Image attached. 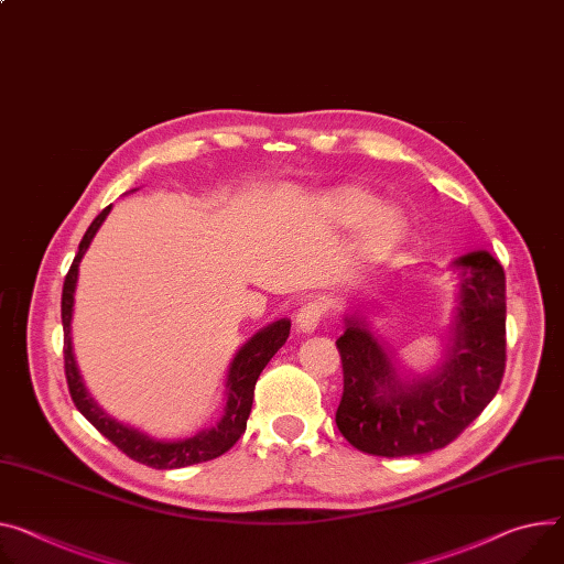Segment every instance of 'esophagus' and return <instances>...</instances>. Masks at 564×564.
Returning a JSON list of instances; mask_svg holds the SVG:
<instances>
[{
    "instance_id": "1",
    "label": "esophagus",
    "mask_w": 564,
    "mask_h": 564,
    "mask_svg": "<svg viewBox=\"0 0 564 564\" xmlns=\"http://www.w3.org/2000/svg\"><path fill=\"white\" fill-rule=\"evenodd\" d=\"M323 314H325V310H323L321 302H316V300L314 302H305V305H302L295 312V327L300 332L310 334V332H314L318 327V323L323 321Z\"/></svg>"
}]
</instances>
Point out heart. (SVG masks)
Returning a JSON list of instances; mask_svg holds the SVG:
<instances>
[{
    "instance_id": "heart-1",
    "label": "heart",
    "mask_w": 564,
    "mask_h": 564,
    "mask_svg": "<svg viewBox=\"0 0 564 564\" xmlns=\"http://www.w3.org/2000/svg\"><path fill=\"white\" fill-rule=\"evenodd\" d=\"M334 209L338 221L345 226H359L364 220L367 221L364 225L361 246L368 254L388 250L402 235L400 216L393 209L379 207V200L364 189H343L334 200Z\"/></svg>"
}]
</instances>
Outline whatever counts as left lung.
I'll list each match as a JSON object with an SVG mask.
<instances>
[{
	"mask_svg": "<svg viewBox=\"0 0 564 564\" xmlns=\"http://www.w3.org/2000/svg\"><path fill=\"white\" fill-rule=\"evenodd\" d=\"M460 310L454 350L438 372L402 383L391 357L357 318L336 338L343 395L336 426L364 454L400 458L447 447L497 395L506 370V275L497 259L471 252L456 259Z\"/></svg>",
	"mask_w": 564,
	"mask_h": 564,
	"instance_id": "left-lung-1",
	"label": "left lung"
}]
</instances>
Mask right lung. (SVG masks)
<instances>
[{"label": "right lung", "instance_id": "1", "mask_svg": "<svg viewBox=\"0 0 564 564\" xmlns=\"http://www.w3.org/2000/svg\"><path fill=\"white\" fill-rule=\"evenodd\" d=\"M110 212V205L97 216V219L90 224V228L85 230L78 252L74 257V262L65 275L63 282V300H61V316H63V332H65V343H63V355H65V377L69 386V395L76 404V409L93 422V426L104 433V436L121 449L128 458H133L142 465L155 467V469H176V467H187L196 463H205L212 458H219L226 454L246 431V420L250 415L252 406V395H254V383L259 372L267 368V364L273 359V355L282 348L289 338L291 332V321L282 318L259 334H254L239 355L235 357L230 372H228V402L224 409L221 422L196 433L194 438L187 441H176V443H164L155 441L147 433L126 426L117 420H112L104 409L97 406V402L85 391V386L80 381L74 355H72V340H69V325H72V307H74V289H76V278H78V264L80 257L88 250L93 237L97 235L99 226Z\"/></svg>", "mask_w": 564, "mask_h": 564}]
</instances>
